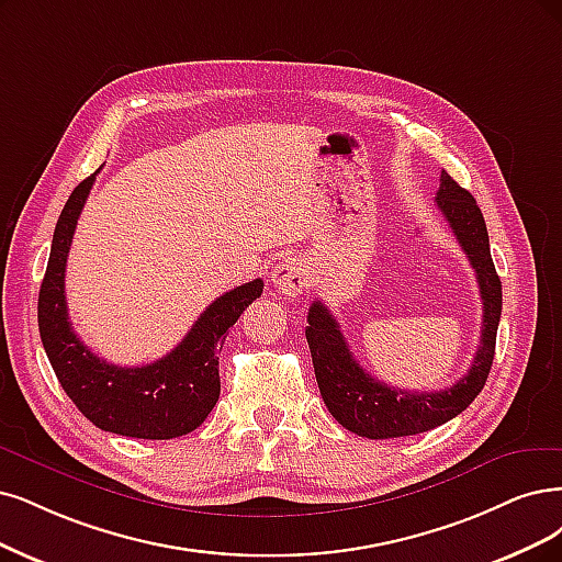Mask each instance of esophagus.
<instances>
[{
	"mask_svg": "<svg viewBox=\"0 0 562 562\" xmlns=\"http://www.w3.org/2000/svg\"><path fill=\"white\" fill-rule=\"evenodd\" d=\"M307 282V268L296 257H284L273 266V286L282 294H301Z\"/></svg>",
	"mask_w": 562,
	"mask_h": 562,
	"instance_id": "esophagus-1",
	"label": "esophagus"
}]
</instances>
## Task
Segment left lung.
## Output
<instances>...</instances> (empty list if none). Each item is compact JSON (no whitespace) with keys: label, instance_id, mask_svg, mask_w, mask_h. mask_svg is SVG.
<instances>
[{"label":"left lung","instance_id":"obj_1","mask_svg":"<svg viewBox=\"0 0 562 562\" xmlns=\"http://www.w3.org/2000/svg\"><path fill=\"white\" fill-rule=\"evenodd\" d=\"M435 203L474 268L484 305L482 340L468 375L449 389L430 393L389 386L359 366L328 307L322 301L310 305L305 338L313 355L319 393L334 419L361 438H405L459 417L480 396L493 366L497 324L503 313V284L491 259L484 215L472 194L447 171L440 176Z\"/></svg>","mask_w":562,"mask_h":562}]
</instances>
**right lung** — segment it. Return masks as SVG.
Masks as SVG:
<instances>
[{"label": "right lung", "instance_id": "obj_1", "mask_svg": "<svg viewBox=\"0 0 562 562\" xmlns=\"http://www.w3.org/2000/svg\"><path fill=\"white\" fill-rule=\"evenodd\" d=\"M82 180L61 211L44 282L38 334L55 375L74 405L97 428L140 440H171L199 428L220 398L217 351L243 310L261 296L263 280L245 282L207 305L182 342L155 363L122 368L99 359L69 322L65 273L82 205L94 184Z\"/></svg>", "mask_w": 562, "mask_h": 562}]
</instances>
